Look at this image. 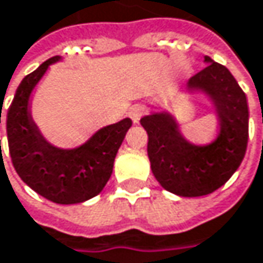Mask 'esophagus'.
<instances>
[{"label":"esophagus","mask_w":263,"mask_h":263,"mask_svg":"<svg viewBox=\"0 0 263 263\" xmlns=\"http://www.w3.org/2000/svg\"><path fill=\"white\" fill-rule=\"evenodd\" d=\"M147 112H148L147 106H144V104H138V106H133V107L128 110V116H130V118H132V121L136 124V122H139V119L145 115Z\"/></svg>","instance_id":"obj_1"}]
</instances>
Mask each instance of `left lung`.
Listing matches in <instances>:
<instances>
[{
	"label": "left lung",
	"mask_w": 263,
	"mask_h": 263,
	"mask_svg": "<svg viewBox=\"0 0 263 263\" xmlns=\"http://www.w3.org/2000/svg\"><path fill=\"white\" fill-rule=\"evenodd\" d=\"M209 65L189 79V87L204 89L219 115V136L208 147L187 144L166 114L144 116L148 157L157 181L180 197H201L221 187L241 165L248 141V107L244 90L230 71L206 55Z\"/></svg>",
	"instance_id": "8db88e82"
}]
</instances>
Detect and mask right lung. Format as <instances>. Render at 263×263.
<instances>
[{
    "label": "right lung",
    "instance_id": "1",
    "mask_svg": "<svg viewBox=\"0 0 263 263\" xmlns=\"http://www.w3.org/2000/svg\"><path fill=\"white\" fill-rule=\"evenodd\" d=\"M57 60L60 55L51 57L21 82L7 112V141L12 163L24 183L52 203L76 204L98 195L109 181L132 119L125 118L101 128L76 149L49 145L31 119L30 95L49 65Z\"/></svg>",
    "mask_w": 263,
    "mask_h": 263
}]
</instances>
